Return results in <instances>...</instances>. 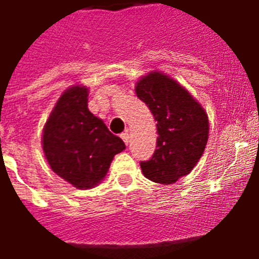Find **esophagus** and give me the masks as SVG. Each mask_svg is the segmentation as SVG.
Returning <instances> with one entry per match:
<instances>
[{"mask_svg": "<svg viewBox=\"0 0 259 259\" xmlns=\"http://www.w3.org/2000/svg\"><path fill=\"white\" fill-rule=\"evenodd\" d=\"M121 138H122V140H123V142H125L126 145L129 144L130 136H129V133H127V132H125V133H122V134H121Z\"/></svg>", "mask_w": 259, "mask_h": 259, "instance_id": "34e87169", "label": "esophagus"}]
</instances>
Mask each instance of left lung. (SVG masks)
I'll return each mask as SVG.
<instances>
[{
  "instance_id": "left-lung-1",
  "label": "left lung",
  "mask_w": 259,
  "mask_h": 259,
  "mask_svg": "<svg viewBox=\"0 0 259 259\" xmlns=\"http://www.w3.org/2000/svg\"><path fill=\"white\" fill-rule=\"evenodd\" d=\"M136 94L157 121V149L141 161L144 176L173 184L200 160L208 140V117L203 106L168 75L153 71L136 83Z\"/></svg>"
}]
</instances>
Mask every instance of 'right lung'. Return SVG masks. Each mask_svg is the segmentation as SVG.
Segmentation results:
<instances>
[{
	"mask_svg": "<svg viewBox=\"0 0 259 259\" xmlns=\"http://www.w3.org/2000/svg\"><path fill=\"white\" fill-rule=\"evenodd\" d=\"M87 103L86 86L67 89L51 111L41 140L51 169L79 189L101 183L114 156L126 148Z\"/></svg>",
	"mask_w": 259,
	"mask_h": 259,
	"instance_id": "obj_1",
	"label": "right lung"
}]
</instances>
